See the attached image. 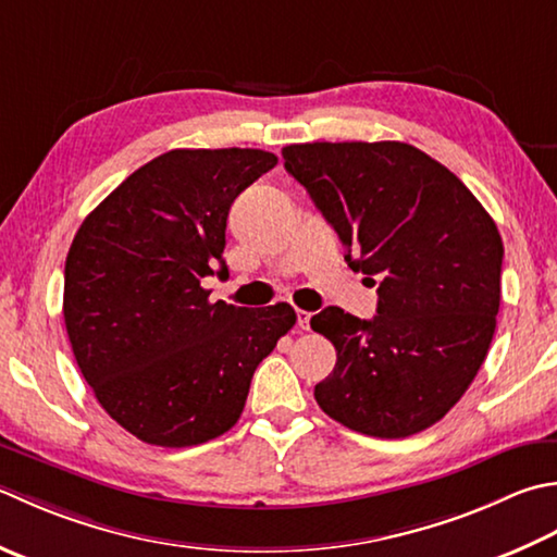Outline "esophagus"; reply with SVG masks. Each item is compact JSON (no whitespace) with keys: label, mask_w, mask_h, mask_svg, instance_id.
Returning a JSON list of instances; mask_svg holds the SVG:
<instances>
[{"label":"esophagus","mask_w":557,"mask_h":557,"mask_svg":"<svg viewBox=\"0 0 557 557\" xmlns=\"http://www.w3.org/2000/svg\"><path fill=\"white\" fill-rule=\"evenodd\" d=\"M311 311H307V309H299L297 311V323H299V329H304V331H309V323H311Z\"/></svg>","instance_id":"34e87169"}]
</instances>
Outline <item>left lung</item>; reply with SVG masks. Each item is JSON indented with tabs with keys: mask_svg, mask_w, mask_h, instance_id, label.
Masks as SVG:
<instances>
[{
	"mask_svg": "<svg viewBox=\"0 0 557 557\" xmlns=\"http://www.w3.org/2000/svg\"><path fill=\"white\" fill-rule=\"evenodd\" d=\"M355 272L379 285L376 315L311 319L337 352L313 396L325 416L381 440L432 428L471 386L493 343L503 238L475 195L406 141L282 149Z\"/></svg>",
	"mask_w": 557,
	"mask_h": 557,
	"instance_id": "obj_1",
	"label": "left lung"
}]
</instances>
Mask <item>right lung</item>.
<instances>
[{"label": "right lung", "mask_w": 557, "mask_h": 557, "mask_svg": "<svg viewBox=\"0 0 557 557\" xmlns=\"http://www.w3.org/2000/svg\"><path fill=\"white\" fill-rule=\"evenodd\" d=\"M277 163L263 149H171L82 222L64 263V325L96 400L137 440L205 444L238 422L256 367L297 313L210 301L226 216Z\"/></svg>", "instance_id": "obj_1"}]
</instances>
